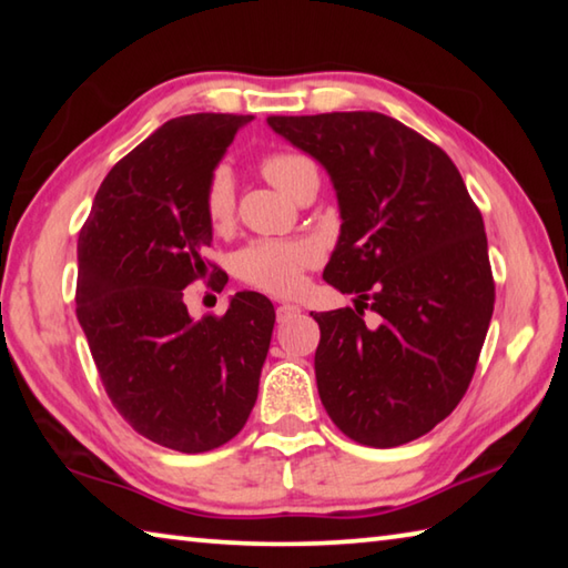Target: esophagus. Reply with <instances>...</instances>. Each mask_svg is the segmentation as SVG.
Listing matches in <instances>:
<instances>
[{
	"label": "esophagus",
	"instance_id": "esophagus-1",
	"mask_svg": "<svg viewBox=\"0 0 568 568\" xmlns=\"http://www.w3.org/2000/svg\"><path fill=\"white\" fill-rule=\"evenodd\" d=\"M275 315H277V323H287L291 318H295V315H301V307L293 305V303H281V305H277Z\"/></svg>",
	"mask_w": 568,
	"mask_h": 568
}]
</instances>
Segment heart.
Masks as SVG:
<instances>
[{"instance_id": "b5f03b06", "label": "heart", "mask_w": 568, "mask_h": 568, "mask_svg": "<svg viewBox=\"0 0 568 568\" xmlns=\"http://www.w3.org/2000/svg\"><path fill=\"white\" fill-rule=\"evenodd\" d=\"M265 180L287 197L297 182L307 175H318L313 160L295 152H271L261 162ZM205 217L213 227H225L235 215V185L225 168H217L205 185ZM318 247L311 240H257L237 255V275L245 283L265 293L291 295L303 285V271L318 263Z\"/></svg>"}]
</instances>
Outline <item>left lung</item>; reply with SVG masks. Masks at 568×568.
Masks as SVG:
<instances>
[{"label":"left lung","instance_id":"1","mask_svg":"<svg viewBox=\"0 0 568 568\" xmlns=\"http://www.w3.org/2000/svg\"><path fill=\"white\" fill-rule=\"evenodd\" d=\"M333 182L341 235L323 281L355 307L321 325L325 410L363 446L428 434L464 398L494 313L484 217L444 150L381 112L267 118ZM379 315L368 326L362 311Z\"/></svg>","mask_w":568,"mask_h":568}]
</instances>
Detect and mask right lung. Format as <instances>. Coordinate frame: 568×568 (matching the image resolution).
<instances>
[{"instance_id": "add662e5", "label": "right lung", "mask_w": 568, "mask_h": 568, "mask_svg": "<svg viewBox=\"0 0 568 568\" xmlns=\"http://www.w3.org/2000/svg\"><path fill=\"white\" fill-rule=\"evenodd\" d=\"M250 120L200 112L162 124L102 180L77 243V321L104 390L140 436L180 454L240 434L271 348L265 295L235 293L223 318L203 321L182 301L210 273L205 185Z\"/></svg>"}]
</instances>
